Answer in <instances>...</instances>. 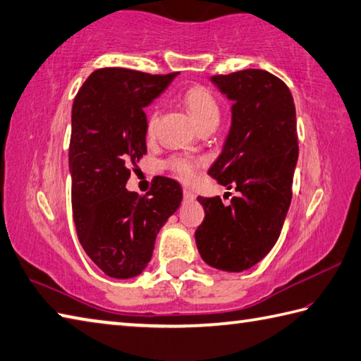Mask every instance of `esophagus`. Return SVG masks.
Returning a JSON list of instances; mask_svg holds the SVG:
<instances>
[{
    "label": "esophagus",
    "mask_w": 361,
    "mask_h": 361,
    "mask_svg": "<svg viewBox=\"0 0 361 361\" xmlns=\"http://www.w3.org/2000/svg\"><path fill=\"white\" fill-rule=\"evenodd\" d=\"M183 197H185V199H186V200H189V202L195 200V194H194L192 190H190V189H188V188L183 189Z\"/></svg>",
    "instance_id": "1"
}]
</instances>
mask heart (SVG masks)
Returning a JSON list of instances; mask_svg holds the SVG:
<instances>
[{
	"mask_svg": "<svg viewBox=\"0 0 361 361\" xmlns=\"http://www.w3.org/2000/svg\"><path fill=\"white\" fill-rule=\"evenodd\" d=\"M183 102H185L189 114L192 116V118L195 120L200 128L209 122H217L219 116H221V109H219V103L216 100V97L211 94L207 87H202V86L190 87L189 90H186L185 97H183ZM157 120H158L157 114H153L150 118H148V123H147L148 136H152L154 133ZM167 164L172 171L178 173L181 178L190 180L194 176L195 164L188 158L175 157L169 161Z\"/></svg>",
	"mask_w": 361,
	"mask_h": 361,
	"instance_id": "obj_1",
	"label": "heart"
}]
</instances>
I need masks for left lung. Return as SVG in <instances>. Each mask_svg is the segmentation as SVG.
<instances>
[{
    "label": "left lung",
    "mask_w": 361,
    "mask_h": 361,
    "mask_svg": "<svg viewBox=\"0 0 361 361\" xmlns=\"http://www.w3.org/2000/svg\"><path fill=\"white\" fill-rule=\"evenodd\" d=\"M209 81L233 104L230 131L208 173L239 195L228 207L221 197H197L204 219L195 243L211 267L243 272L271 252L291 204L299 157L295 106L286 84L266 70Z\"/></svg>",
    "instance_id": "obj_1"
}]
</instances>
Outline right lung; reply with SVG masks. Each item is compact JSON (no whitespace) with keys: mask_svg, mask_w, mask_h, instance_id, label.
Listing matches in <instances>:
<instances>
[{"mask_svg":"<svg viewBox=\"0 0 361 361\" xmlns=\"http://www.w3.org/2000/svg\"><path fill=\"white\" fill-rule=\"evenodd\" d=\"M178 73L100 68L72 108L68 171L78 238L112 279H133L150 263L154 241L183 200L180 183L157 176L145 195L126 189L130 167L147 153V108Z\"/></svg>","mask_w":361,"mask_h":361,"instance_id":"obj_1","label":"right lung"}]
</instances>
